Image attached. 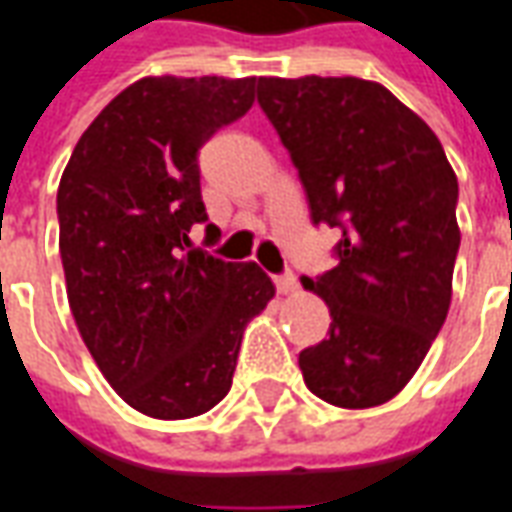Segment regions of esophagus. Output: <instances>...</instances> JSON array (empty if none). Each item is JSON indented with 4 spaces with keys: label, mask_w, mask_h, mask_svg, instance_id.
Returning <instances> with one entry per match:
<instances>
[{
    "label": "esophagus",
    "mask_w": 512,
    "mask_h": 512,
    "mask_svg": "<svg viewBox=\"0 0 512 512\" xmlns=\"http://www.w3.org/2000/svg\"><path fill=\"white\" fill-rule=\"evenodd\" d=\"M274 285H277V291L280 293H293L299 288V280H296V274L293 271H285L280 277H274Z\"/></svg>",
    "instance_id": "esophagus-1"
}]
</instances>
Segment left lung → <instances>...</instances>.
I'll use <instances>...</instances> for the list:
<instances>
[{"instance_id": "1", "label": "left lung", "mask_w": 512, "mask_h": 512, "mask_svg": "<svg viewBox=\"0 0 512 512\" xmlns=\"http://www.w3.org/2000/svg\"><path fill=\"white\" fill-rule=\"evenodd\" d=\"M257 102L299 171L313 224L341 230L338 266L302 280L332 316L330 335L299 352L305 385L335 407L382 405L449 313L455 171L435 132L380 82L260 77Z\"/></svg>"}]
</instances>
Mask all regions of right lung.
<instances>
[{
	"label": "right lung",
	"instance_id": "right-lung-1",
	"mask_svg": "<svg viewBox=\"0 0 512 512\" xmlns=\"http://www.w3.org/2000/svg\"><path fill=\"white\" fill-rule=\"evenodd\" d=\"M255 82H132L82 132L60 177L71 313L105 380L144 416L177 421L219 405L249 318L274 296L257 263L191 249L207 221L199 149L252 107ZM205 232L219 235L216 224Z\"/></svg>",
	"mask_w": 512,
	"mask_h": 512
}]
</instances>
